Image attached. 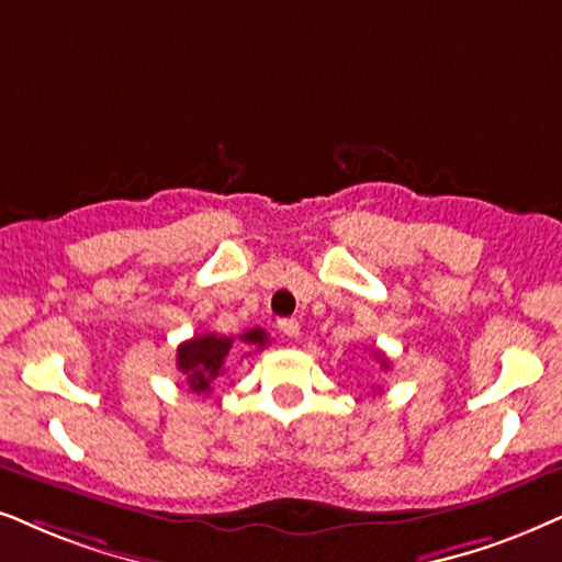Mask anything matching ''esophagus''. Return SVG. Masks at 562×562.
<instances>
[{
	"label": "esophagus",
	"instance_id": "1",
	"mask_svg": "<svg viewBox=\"0 0 562 562\" xmlns=\"http://www.w3.org/2000/svg\"><path fill=\"white\" fill-rule=\"evenodd\" d=\"M277 326H280V331L285 334V337H297V334H301V324H297L295 318H280Z\"/></svg>",
	"mask_w": 562,
	"mask_h": 562
}]
</instances>
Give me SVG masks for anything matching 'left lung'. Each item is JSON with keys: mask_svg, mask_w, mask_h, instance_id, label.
<instances>
[{"mask_svg": "<svg viewBox=\"0 0 562 562\" xmlns=\"http://www.w3.org/2000/svg\"><path fill=\"white\" fill-rule=\"evenodd\" d=\"M379 358H381V366H383V368H386V360H383V355H379Z\"/></svg>", "mask_w": 562, "mask_h": 562, "instance_id": "8db88e82", "label": "left lung"}]
</instances>
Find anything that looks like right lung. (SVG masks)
I'll return each instance as SVG.
<instances>
[{"label": "right lung", "mask_w": 562, "mask_h": 562, "mask_svg": "<svg viewBox=\"0 0 562 562\" xmlns=\"http://www.w3.org/2000/svg\"><path fill=\"white\" fill-rule=\"evenodd\" d=\"M244 347H257V350H265L269 337L265 329L254 326L244 334L236 337H220L215 331L196 334V337L187 339L176 352V368L187 375L189 389L194 394H210L212 383H215L220 375L225 373V366H228V358L233 360V350L236 345Z\"/></svg>", "instance_id": "right-lung-1"}]
</instances>
